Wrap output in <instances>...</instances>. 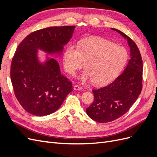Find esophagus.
<instances>
[{
    "label": "esophagus",
    "mask_w": 157,
    "mask_h": 157,
    "mask_svg": "<svg viewBox=\"0 0 157 157\" xmlns=\"http://www.w3.org/2000/svg\"><path fill=\"white\" fill-rule=\"evenodd\" d=\"M74 90H82V86H79V85H75V86H74Z\"/></svg>",
    "instance_id": "34e87169"
}]
</instances>
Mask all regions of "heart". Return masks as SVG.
<instances>
[{
    "label": "heart",
    "mask_w": 157,
    "mask_h": 157,
    "mask_svg": "<svg viewBox=\"0 0 157 157\" xmlns=\"http://www.w3.org/2000/svg\"><path fill=\"white\" fill-rule=\"evenodd\" d=\"M128 59V52L124 47L100 37L82 40L76 47L69 45L65 49L63 62L69 75L73 76L85 63L81 76L83 81L92 80L96 86L111 83L120 74Z\"/></svg>",
    "instance_id": "obj_1"
}]
</instances>
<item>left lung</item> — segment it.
<instances>
[{
	"label": "left lung",
	"mask_w": 157,
	"mask_h": 157,
	"mask_svg": "<svg viewBox=\"0 0 157 157\" xmlns=\"http://www.w3.org/2000/svg\"><path fill=\"white\" fill-rule=\"evenodd\" d=\"M116 31L127 39L130 59L121 75L107 86L93 90L94 100L86 109L88 115L99 123L115 121L129 111L142 90L143 61L134 41L124 33Z\"/></svg>",
	"instance_id": "1"
}]
</instances>
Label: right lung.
I'll list each match as a JSON object with an SVG mask.
<instances>
[{"instance_id": "add662e5", "label": "right lung", "mask_w": 157, "mask_h": 157, "mask_svg": "<svg viewBox=\"0 0 157 157\" xmlns=\"http://www.w3.org/2000/svg\"><path fill=\"white\" fill-rule=\"evenodd\" d=\"M75 26L52 27L37 30L23 39L13 55L10 78L14 94L26 111L46 116L56 111L73 91L72 82L60 73L58 61H38L37 49L59 53L71 39Z\"/></svg>"}]
</instances>
